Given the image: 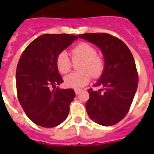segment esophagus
<instances>
[{
    "label": "esophagus",
    "instance_id": "obj_1",
    "mask_svg": "<svg viewBox=\"0 0 154 154\" xmlns=\"http://www.w3.org/2000/svg\"><path fill=\"white\" fill-rule=\"evenodd\" d=\"M74 91H75V94H79L80 92L82 91V89H75Z\"/></svg>",
    "mask_w": 154,
    "mask_h": 154
}]
</instances>
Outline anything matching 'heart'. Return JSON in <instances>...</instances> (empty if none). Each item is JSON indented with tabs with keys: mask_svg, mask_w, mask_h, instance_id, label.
Instances as JSON below:
<instances>
[{
	"mask_svg": "<svg viewBox=\"0 0 154 154\" xmlns=\"http://www.w3.org/2000/svg\"><path fill=\"white\" fill-rule=\"evenodd\" d=\"M72 61L80 60L77 64L79 71L72 72L65 77V83L68 87L82 88L86 85L91 77L98 78L105 70V60L97 54V50L91 45L81 42L70 51ZM56 66L61 74L67 73L71 69L72 63L65 52H60L56 57Z\"/></svg>",
	"mask_w": 154,
	"mask_h": 154,
	"instance_id": "b5f03b06",
	"label": "heart"
}]
</instances>
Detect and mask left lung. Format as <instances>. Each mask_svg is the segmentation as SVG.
I'll list each match as a JSON object with an SVG mask.
<instances>
[{"label": "left lung", "mask_w": 154, "mask_h": 154, "mask_svg": "<svg viewBox=\"0 0 154 154\" xmlns=\"http://www.w3.org/2000/svg\"><path fill=\"white\" fill-rule=\"evenodd\" d=\"M96 45L103 53L105 70L94 87L87 91V113L94 122L110 126L121 122L128 113L138 85L136 64L127 45L117 37L105 32L78 35Z\"/></svg>", "instance_id": "1"}]
</instances>
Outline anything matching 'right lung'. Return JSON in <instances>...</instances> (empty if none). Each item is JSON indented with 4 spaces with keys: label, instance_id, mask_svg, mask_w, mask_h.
I'll list each match as a JSON object with an SVG mask.
<instances>
[{
    "label": "right lung",
    "instance_id": "add662e5",
    "mask_svg": "<svg viewBox=\"0 0 154 154\" xmlns=\"http://www.w3.org/2000/svg\"><path fill=\"white\" fill-rule=\"evenodd\" d=\"M76 39L77 36L72 34L42 35L26 47L18 61L16 72L18 101L27 117L40 126H57L69 115L75 92L56 87L64 81L55 60L58 53Z\"/></svg>",
    "mask_w": 154,
    "mask_h": 154
}]
</instances>
